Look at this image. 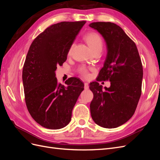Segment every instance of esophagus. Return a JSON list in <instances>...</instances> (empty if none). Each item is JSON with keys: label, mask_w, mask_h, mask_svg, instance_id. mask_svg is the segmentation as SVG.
I'll return each mask as SVG.
<instances>
[{"label": "esophagus", "mask_w": 160, "mask_h": 160, "mask_svg": "<svg viewBox=\"0 0 160 160\" xmlns=\"http://www.w3.org/2000/svg\"><path fill=\"white\" fill-rule=\"evenodd\" d=\"M84 88H85V89H89V84H88V83H87V82H85Z\"/></svg>", "instance_id": "obj_1"}]
</instances>
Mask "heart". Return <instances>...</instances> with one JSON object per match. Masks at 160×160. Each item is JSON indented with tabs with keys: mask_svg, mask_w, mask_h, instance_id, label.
<instances>
[{
	"mask_svg": "<svg viewBox=\"0 0 160 160\" xmlns=\"http://www.w3.org/2000/svg\"><path fill=\"white\" fill-rule=\"evenodd\" d=\"M84 39L89 45L91 49L94 52L97 51H101L103 46V41L99 34L96 32H90L87 33L84 36ZM73 45H71L68 49V55H71ZM90 68L85 65L79 67L78 71L79 73L85 78H88L89 76Z\"/></svg>",
	"mask_w": 160,
	"mask_h": 160,
	"instance_id": "obj_1",
	"label": "heart"
}]
</instances>
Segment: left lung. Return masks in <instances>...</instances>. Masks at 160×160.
Wrapping results in <instances>:
<instances>
[{"mask_svg":"<svg viewBox=\"0 0 160 160\" xmlns=\"http://www.w3.org/2000/svg\"><path fill=\"white\" fill-rule=\"evenodd\" d=\"M89 26L103 37L108 55L97 81L89 84L93 93L90 104L92 119L105 128H115L132 117L142 95L143 67L135 43L116 24L95 22ZM109 80L102 90L98 81Z\"/></svg>","mask_w":160,"mask_h":160,"instance_id":"left-lung-1","label":"left lung"}]
</instances>
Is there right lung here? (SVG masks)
Segmentation results:
<instances>
[{
    "mask_svg": "<svg viewBox=\"0 0 160 160\" xmlns=\"http://www.w3.org/2000/svg\"><path fill=\"white\" fill-rule=\"evenodd\" d=\"M86 21L61 22L47 27L32 42L22 69L27 109L37 123L58 129L70 122L72 111L84 84L71 77L57 82L55 71L67 60L68 49Z\"/></svg>",
    "mask_w": 160,
    "mask_h": 160,
    "instance_id": "right-lung-1",
    "label": "right lung"
}]
</instances>
